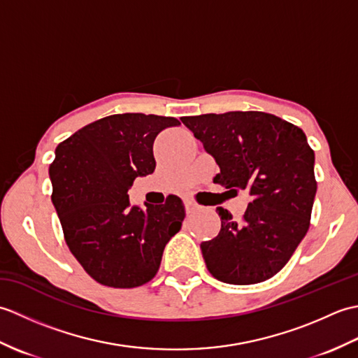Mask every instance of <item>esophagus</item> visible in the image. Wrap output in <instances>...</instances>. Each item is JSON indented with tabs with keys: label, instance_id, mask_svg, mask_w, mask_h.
I'll return each mask as SVG.
<instances>
[{
	"label": "esophagus",
	"instance_id": "esophagus-1",
	"mask_svg": "<svg viewBox=\"0 0 358 358\" xmlns=\"http://www.w3.org/2000/svg\"><path fill=\"white\" fill-rule=\"evenodd\" d=\"M185 208H186L187 214H194V212H196V210L200 209L199 204H196V203L192 201V200H185Z\"/></svg>",
	"mask_w": 358,
	"mask_h": 358
}]
</instances>
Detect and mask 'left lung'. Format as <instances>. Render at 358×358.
Instances as JSON below:
<instances>
[{"label": "left lung", "mask_w": 358, "mask_h": 358, "mask_svg": "<svg viewBox=\"0 0 358 358\" xmlns=\"http://www.w3.org/2000/svg\"><path fill=\"white\" fill-rule=\"evenodd\" d=\"M220 173L214 183L250 203L241 222L217 208L222 229L201 243L208 271L229 285H254L283 269L310 224L317 192L314 150L299 126L272 113L248 110L185 117Z\"/></svg>", "instance_id": "8db88e82"}]
</instances>
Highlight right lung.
<instances>
[{
	"instance_id": "obj_1",
	"label": "right lung",
	"mask_w": 358,
	"mask_h": 358,
	"mask_svg": "<svg viewBox=\"0 0 358 358\" xmlns=\"http://www.w3.org/2000/svg\"><path fill=\"white\" fill-rule=\"evenodd\" d=\"M172 117L117 113L96 120L55 149L49 167L52 203L64 240L90 277L129 289L155 277L163 250L181 229L180 196L164 204L131 206L127 191L136 177L155 171L154 141Z\"/></svg>"
}]
</instances>
